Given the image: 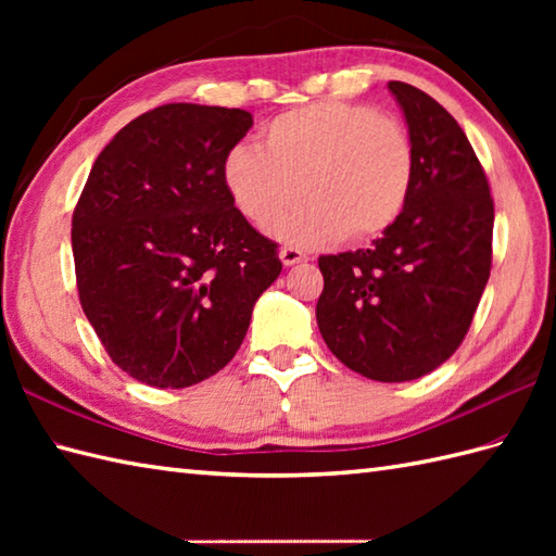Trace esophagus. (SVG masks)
Masks as SVG:
<instances>
[{
  "label": "esophagus",
  "mask_w": 556,
  "mask_h": 556,
  "mask_svg": "<svg viewBox=\"0 0 556 556\" xmlns=\"http://www.w3.org/2000/svg\"><path fill=\"white\" fill-rule=\"evenodd\" d=\"M279 257H281V263H285L287 267H291V265H299V263H303L305 260V253L301 251V248H293V245H285L279 251Z\"/></svg>",
  "instance_id": "esophagus-1"
}]
</instances>
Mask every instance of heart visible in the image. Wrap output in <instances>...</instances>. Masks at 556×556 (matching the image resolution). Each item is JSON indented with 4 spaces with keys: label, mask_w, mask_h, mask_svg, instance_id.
<instances>
[{
    "label": "heart",
    "mask_w": 556,
    "mask_h": 556,
    "mask_svg": "<svg viewBox=\"0 0 556 556\" xmlns=\"http://www.w3.org/2000/svg\"><path fill=\"white\" fill-rule=\"evenodd\" d=\"M224 184L241 215L299 245L375 239L399 219L413 179L406 126L368 104L313 102L271 119L263 150L236 146L224 160Z\"/></svg>",
    "instance_id": "obj_1"
}]
</instances>
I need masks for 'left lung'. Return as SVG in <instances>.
<instances>
[{"label": "left lung", "instance_id": "left-lung-1", "mask_svg": "<svg viewBox=\"0 0 556 556\" xmlns=\"http://www.w3.org/2000/svg\"><path fill=\"white\" fill-rule=\"evenodd\" d=\"M413 179L399 219L370 248L320 255L317 327L334 356L377 382L432 372L460 346L492 269L494 203L456 119L401 80Z\"/></svg>", "mask_w": 556, "mask_h": 556}]
</instances>
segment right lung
Returning <instances> with one entry per match:
<instances>
[{
    "label": "right lung",
    "instance_id": "obj_1",
    "mask_svg": "<svg viewBox=\"0 0 556 556\" xmlns=\"http://www.w3.org/2000/svg\"><path fill=\"white\" fill-rule=\"evenodd\" d=\"M245 110L172 102L140 114L92 164L71 219L78 299L134 380L184 389L227 365L279 277L277 243L224 184Z\"/></svg>",
    "mask_w": 556,
    "mask_h": 556
}]
</instances>
